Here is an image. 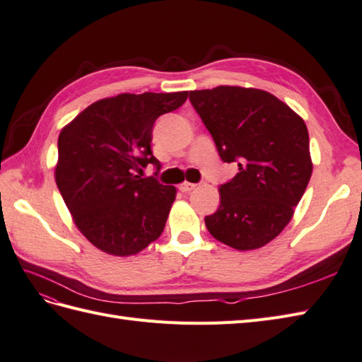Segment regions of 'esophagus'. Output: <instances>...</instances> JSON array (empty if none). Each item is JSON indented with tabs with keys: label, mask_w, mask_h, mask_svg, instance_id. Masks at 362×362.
Listing matches in <instances>:
<instances>
[{
	"label": "esophagus",
	"mask_w": 362,
	"mask_h": 362,
	"mask_svg": "<svg viewBox=\"0 0 362 362\" xmlns=\"http://www.w3.org/2000/svg\"><path fill=\"white\" fill-rule=\"evenodd\" d=\"M197 185L196 183H191V182H183V183H180L179 185V189L182 191V192H189V191H192L194 188H196Z\"/></svg>",
	"instance_id": "1"
}]
</instances>
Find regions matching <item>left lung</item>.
Listing matches in <instances>:
<instances>
[{"mask_svg":"<svg viewBox=\"0 0 362 362\" xmlns=\"http://www.w3.org/2000/svg\"><path fill=\"white\" fill-rule=\"evenodd\" d=\"M220 159L238 173L220 185L209 234L238 251L269 243L289 223L312 175L304 120L274 95L220 86L189 93Z\"/></svg>","mask_w":362,"mask_h":362,"instance_id":"8db88e82","label":"left lung"}]
</instances>
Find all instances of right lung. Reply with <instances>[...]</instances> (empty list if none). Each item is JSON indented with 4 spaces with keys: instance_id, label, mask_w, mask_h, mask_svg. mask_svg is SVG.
Here are the masks:
<instances>
[{
    "instance_id": "right-lung-1",
    "label": "right lung",
    "mask_w": 362,
    "mask_h": 362,
    "mask_svg": "<svg viewBox=\"0 0 362 362\" xmlns=\"http://www.w3.org/2000/svg\"><path fill=\"white\" fill-rule=\"evenodd\" d=\"M188 91L117 95L87 107L58 139V189L90 243L134 255L160 237L175 188L138 175L160 162L151 151L156 119L177 110Z\"/></svg>"
}]
</instances>
